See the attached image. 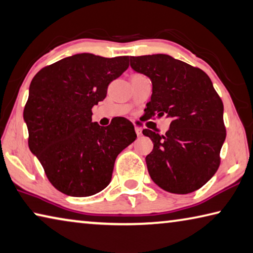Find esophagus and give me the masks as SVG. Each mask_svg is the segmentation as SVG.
Returning <instances> with one entry per match:
<instances>
[{
    "instance_id": "1",
    "label": "esophagus",
    "mask_w": 253,
    "mask_h": 253,
    "mask_svg": "<svg viewBox=\"0 0 253 253\" xmlns=\"http://www.w3.org/2000/svg\"><path fill=\"white\" fill-rule=\"evenodd\" d=\"M135 131L137 136H142V128L141 127H135Z\"/></svg>"
}]
</instances>
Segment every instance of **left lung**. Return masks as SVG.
<instances>
[{"instance_id":"obj_1","label":"left lung","mask_w":253,"mask_h":253,"mask_svg":"<svg viewBox=\"0 0 253 253\" xmlns=\"http://www.w3.org/2000/svg\"><path fill=\"white\" fill-rule=\"evenodd\" d=\"M130 66L152 81L147 118L172 119L166 135L143 129L154 144L145 159L152 180L172 194L199 189L217 171L226 137L223 102L210 76L164 54L131 56Z\"/></svg>"}]
</instances>
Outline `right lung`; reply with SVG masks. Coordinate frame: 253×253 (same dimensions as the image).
Segmentation results:
<instances>
[{"label":"right lung","instance_id":"obj_1","mask_svg":"<svg viewBox=\"0 0 253 253\" xmlns=\"http://www.w3.org/2000/svg\"><path fill=\"white\" fill-rule=\"evenodd\" d=\"M128 56L76 54L35 75L23 110L28 144L50 183L72 197H87L110 183L117 155L133 143V124L117 118L107 127L92 122V107L128 66Z\"/></svg>","mask_w":253,"mask_h":253}]
</instances>
